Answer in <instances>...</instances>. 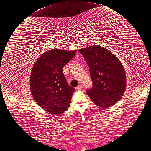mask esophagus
<instances>
[{
	"label": "esophagus",
	"instance_id": "34e87169",
	"mask_svg": "<svg viewBox=\"0 0 151 151\" xmlns=\"http://www.w3.org/2000/svg\"><path fill=\"white\" fill-rule=\"evenodd\" d=\"M82 88H83V86L81 85H78L76 88V90H81Z\"/></svg>",
	"mask_w": 151,
	"mask_h": 151
}]
</instances>
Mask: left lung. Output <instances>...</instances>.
Listing matches in <instances>:
<instances>
[{"label":"left lung","instance_id":"8db88e82","mask_svg":"<svg viewBox=\"0 0 151 151\" xmlns=\"http://www.w3.org/2000/svg\"><path fill=\"white\" fill-rule=\"evenodd\" d=\"M88 65L93 86L86 93L95 104L106 109L124 95L126 76L121 62L105 48L90 46L78 50Z\"/></svg>","mask_w":151,"mask_h":151}]
</instances>
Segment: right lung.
Returning <instances> with one entry per match:
<instances>
[{"label":"right lung","mask_w":151,"mask_h":151,"mask_svg":"<svg viewBox=\"0 0 151 151\" xmlns=\"http://www.w3.org/2000/svg\"><path fill=\"white\" fill-rule=\"evenodd\" d=\"M75 52L76 50L47 51L32 67L30 77L32 96L41 108L51 114H61L71 103L75 89L68 84L63 68Z\"/></svg>","instance_id":"add662e5"}]
</instances>
